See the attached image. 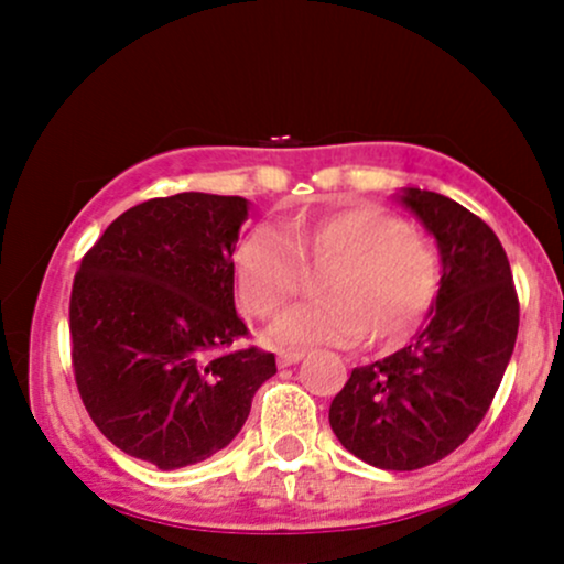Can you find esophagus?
Listing matches in <instances>:
<instances>
[{"instance_id": "esophagus-1", "label": "esophagus", "mask_w": 564, "mask_h": 564, "mask_svg": "<svg viewBox=\"0 0 564 564\" xmlns=\"http://www.w3.org/2000/svg\"><path fill=\"white\" fill-rule=\"evenodd\" d=\"M302 358H304V352H300V349H281V352H278V366L281 368L294 366V364H300Z\"/></svg>"}]
</instances>
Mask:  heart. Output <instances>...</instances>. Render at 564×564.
I'll list each match as a JSON object with an SVG mask.
<instances>
[{"label":"heart","instance_id":"b5f03b06","mask_svg":"<svg viewBox=\"0 0 564 564\" xmlns=\"http://www.w3.org/2000/svg\"><path fill=\"white\" fill-rule=\"evenodd\" d=\"M300 260L332 262L321 275L326 296L278 315L270 339L281 347L390 345L419 326L440 283V257L430 238L379 206L360 204L291 223L249 230L232 251L241 307L270 318L300 289Z\"/></svg>","mask_w":564,"mask_h":564}]
</instances>
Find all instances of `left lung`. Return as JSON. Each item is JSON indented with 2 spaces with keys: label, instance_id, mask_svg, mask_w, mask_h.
<instances>
[{
  "label": "left lung",
  "instance_id": "obj_1",
  "mask_svg": "<svg viewBox=\"0 0 564 564\" xmlns=\"http://www.w3.org/2000/svg\"><path fill=\"white\" fill-rule=\"evenodd\" d=\"M394 198L437 241V296L411 345L352 368L328 422L360 462L411 471L448 456L482 422L514 352L520 302L507 251L480 217L419 187Z\"/></svg>",
  "mask_w": 564,
  "mask_h": 564
}]
</instances>
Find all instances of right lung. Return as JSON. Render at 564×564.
Instances as JSON below:
<instances>
[{
  "label": "right lung",
  "mask_w": 564,
  "mask_h": 564,
  "mask_svg": "<svg viewBox=\"0 0 564 564\" xmlns=\"http://www.w3.org/2000/svg\"><path fill=\"white\" fill-rule=\"evenodd\" d=\"M249 200L151 198L116 217L70 289V358L97 430L119 451L180 469L241 432L275 355L230 349L246 332L232 251Z\"/></svg>",
  "instance_id": "add662e5"
}]
</instances>
